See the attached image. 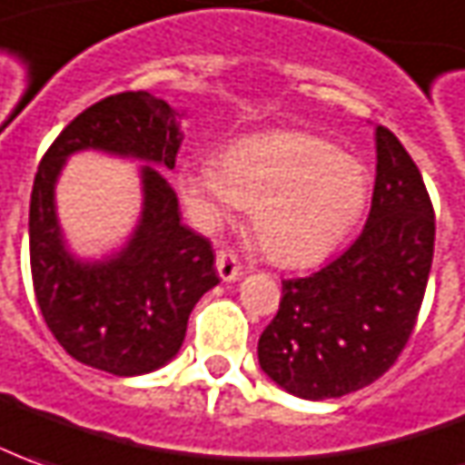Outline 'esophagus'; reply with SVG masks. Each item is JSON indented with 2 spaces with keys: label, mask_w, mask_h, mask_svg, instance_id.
<instances>
[{
  "label": "esophagus",
  "mask_w": 465,
  "mask_h": 465,
  "mask_svg": "<svg viewBox=\"0 0 465 465\" xmlns=\"http://www.w3.org/2000/svg\"><path fill=\"white\" fill-rule=\"evenodd\" d=\"M216 272L223 282H232V280H239L242 274V264H239V257L229 252V249H221L216 254Z\"/></svg>",
  "instance_id": "obj_1"
}]
</instances>
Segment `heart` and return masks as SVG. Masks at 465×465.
Instances as JSON below:
<instances>
[{
  "label": "heart",
  "instance_id": "obj_1",
  "mask_svg": "<svg viewBox=\"0 0 465 465\" xmlns=\"http://www.w3.org/2000/svg\"><path fill=\"white\" fill-rule=\"evenodd\" d=\"M180 193L193 219L216 229L239 206L262 252L300 267L331 254L361 219L369 170L353 154L305 132H259L226 147L219 160L180 165Z\"/></svg>",
  "mask_w": 465,
  "mask_h": 465
}]
</instances>
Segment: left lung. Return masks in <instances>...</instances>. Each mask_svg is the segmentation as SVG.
<instances>
[{
	"mask_svg": "<svg viewBox=\"0 0 465 465\" xmlns=\"http://www.w3.org/2000/svg\"><path fill=\"white\" fill-rule=\"evenodd\" d=\"M435 213L418 165L377 126V180L364 232L311 277L282 280V300L259 336V366L302 400L371 384L402 353L425 298Z\"/></svg>",
	"mask_w": 465,
	"mask_h": 465,
	"instance_id": "left-lung-1",
	"label": "left lung"
}]
</instances>
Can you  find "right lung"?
<instances>
[{
	"mask_svg": "<svg viewBox=\"0 0 465 465\" xmlns=\"http://www.w3.org/2000/svg\"><path fill=\"white\" fill-rule=\"evenodd\" d=\"M178 116L147 91L106 96L60 132L33 183L30 270L40 312L75 361L116 377L165 366L183 346L195 302L219 285L213 246L180 223L178 195L154 167H175ZM81 149L148 163L141 171V223L124 250L101 262L67 252L54 213L59 170Z\"/></svg>",
	"mask_w": 465,
	"mask_h": 465,
	"instance_id": "obj_1",
	"label": "right lung"
}]
</instances>
